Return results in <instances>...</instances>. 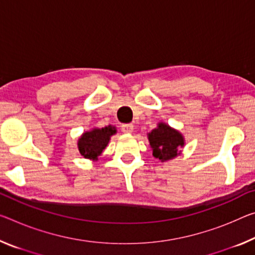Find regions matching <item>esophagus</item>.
<instances>
[{
    "instance_id": "obj_1",
    "label": "esophagus",
    "mask_w": 255,
    "mask_h": 255,
    "mask_svg": "<svg viewBox=\"0 0 255 255\" xmlns=\"http://www.w3.org/2000/svg\"><path fill=\"white\" fill-rule=\"evenodd\" d=\"M121 130L124 132H127V134H130V132L134 131V126L131 124H124L121 126Z\"/></svg>"
}]
</instances>
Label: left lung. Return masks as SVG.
<instances>
[{
    "label": "left lung",
    "mask_w": 255,
    "mask_h": 255,
    "mask_svg": "<svg viewBox=\"0 0 255 255\" xmlns=\"http://www.w3.org/2000/svg\"><path fill=\"white\" fill-rule=\"evenodd\" d=\"M148 142L153 149V156L161 161L177 156L180 147L184 146L183 136L164 124H159V127L149 132Z\"/></svg>",
    "instance_id": "1"
}]
</instances>
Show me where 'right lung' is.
<instances>
[{
  "label": "right lung",
  "instance_id": "obj_1",
  "mask_svg": "<svg viewBox=\"0 0 255 255\" xmlns=\"http://www.w3.org/2000/svg\"><path fill=\"white\" fill-rule=\"evenodd\" d=\"M116 130H113L111 126L106 128H96L92 131H87L80 137L78 142V148L80 154L87 159H96L109 143L110 136L113 135Z\"/></svg>",
  "mask_w": 255,
  "mask_h": 255
}]
</instances>
